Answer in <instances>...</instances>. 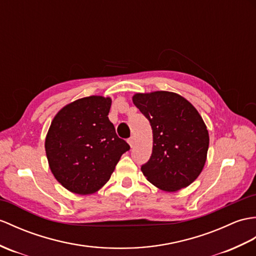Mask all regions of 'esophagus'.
I'll return each instance as SVG.
<instances>
[{"label": "esophagus", "instance_id": "34e87169", "mask_svg": "<svg viewBox=\"0 0 256 256\" xmlns=\"http://www.w3.org/2000/svg\"><path fill=\"white\" fill-rule=\"evenodd\" d=\"M128 142L130 147H133V146H134V138H130L128 140Z\"/></svg>", "mask_w": 256, "mask_h": 256}]
</instances>
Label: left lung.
Segmentation results:
<instances>
[{
    "label": "left lung",
    "mask_w": 256,
    "mask_h": 256,
    "mask_svg": "<svg viewBox=\"0 0 256 256\" xmlns=\"http://www.w3.org/2000/svg\"><path fill=\"white\" fill-rule=\"evenodd\" d=\"M133 102L150 123L152 152L140 170L154 186L174 192L190 186L203 170L208 130L194 106L170 92L136 94Z\"/></svg>",
    "instance_id": "8db88e82"
}]
</instances>
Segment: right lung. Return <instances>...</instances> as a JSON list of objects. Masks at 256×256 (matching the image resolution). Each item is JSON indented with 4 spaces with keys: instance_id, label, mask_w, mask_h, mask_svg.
Returning a JSON list of instances; mask_svg holds the SVG:
<instances>
[{
    "instance_id": "right-lung-1",
    "label": "right lung",
    "mask_w": 256,
    "mask_h": 256,
    "mask_svg": "<svg viewBox=\"0 0 256 256\" xmlns=\"http://www.w3.org/2000/svg\"><path fill=\"white\" fill-rule=\"evenodd\" d=\"M110 106V98L90 96L65 106L53 118L46 138V158L53 176L70 192L98 191L130 150L109 120Z\"/></svg>"
}]
</instances>
